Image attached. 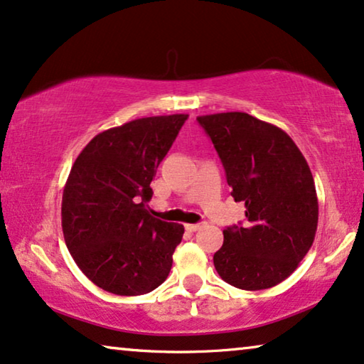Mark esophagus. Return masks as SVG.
<instances>
[{"mask_svg":"<svg viewBox=\"0 0 364 364\" xmlns=\"http://www.w3.org/2000/svg\"><path fill=\"white\" fill-rule=\"evenodd\" d=\"M184 228H186V231H189V232H196L203 228V224H186Z\"/></svg>","mask_w":364,"mask_h":364,"instance_id":"34e87169","label":"esophagus"}]
</instances>
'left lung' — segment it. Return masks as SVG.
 Returning <instances> with one entry per match:
<instances>
[{"label": "left lung", "mask_w": 364, "mask_h": 364, "mask_svg": "<svg viewBox=\"0 0 364 364\" xmlns=\"http://www.w3.org/2000/svg\"><path fill=\"white\" fill-rule=\"evenodd\" d=\"M232 188L245 224L224 229L214 267L242 290L277 285L314 244L318 199L309 163L287 133L244 112L198 117Z\"/></svg>", "instance_id": "left-lung-1"}]
</instances>
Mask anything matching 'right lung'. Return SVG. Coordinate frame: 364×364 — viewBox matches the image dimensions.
Masks as SVG:
<instances>
[{
    "mask_svg": "<svg viewBox=\"0 0 364 364\" xmlns=\"http://www.w3.org/2000/svg\"><path fill=\"white\" fill-rule=\"evenodd\" d=\"M186 119L145 117L102 132L69 173L60 209L65 245L85 277L110 294H148L170 274L184 228L153 218L146 203Z\"/></svg>",
    "mask_w": 364,
    "mask_h": 364,
    "instance_id": "1",
    "label": "right lung"
}]
</instances>
